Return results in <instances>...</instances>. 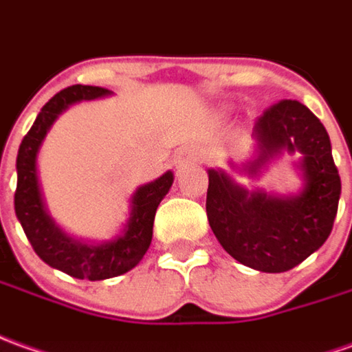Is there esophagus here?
<instances>
[{"label": "esophagus", "mask_w": 352, "mask_h": 352, "mask_svg": "<svg viewBox=\"0 0 352 352\" xmlns=\"http://www.w3.org/2000/svg\"><path fill=\"white\" fill-rule=\"evenodd\" d=\"M195 150H183V152L179 154V157H177V164H179V166H185L190 160H195Z\"/></svg>", "instance_id": "34e87169"}]
</instances>
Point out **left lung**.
<instances>
[{"label":"left lung","mask_w":352,"mask_h":352,"mask_svg":"<svg viewBox=\"0 0 352 352\" xmlns=\"http://www.w3.org/2000/svg\"><path fill=\"white\" fill-rule=\"evenodd\" d=\"M256 173L281 150L302 154L305 190L298 196L250 192L219 171H208L206 214L217 241L241 264L267 274L293 270L326 243L341 195V177L326 126L305 104L279 100L258 117ZM245 173V169H241Z\"/></svg>","instance_id":"8db88e82"}]
</instances>
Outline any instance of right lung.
Listing matches in <instances>:
<instances>
[{
	"label": "right lung",
	"instance_id": "add662e5",
	"mask_svg": "<svg viewBox=\"0 0 352 352\" xmlns=\"http://www.w3.org/2000/svg\"><path fill=\"white\" fill-rule=\"evenodd\" d=\"M106 94H109L107 88L82 85L67 86L57 92L38 113L34 125L25 135L16 154L15 214L25 229L26 239L47 266L88 281H100L126 274L142 260L152 243V227L157 206L167 195L169 186L173 185V173L167 171L154 183L140 186L133 196V212L125 233L104 245H85L69 239L45 214L36 175V154L47 129L71 104Z\"/></svg>",
	"mask_w": 352,
	"mask_h": 352
}]
</instances>
